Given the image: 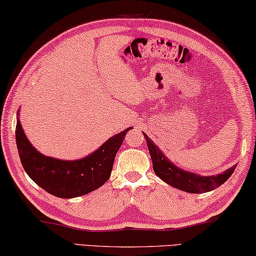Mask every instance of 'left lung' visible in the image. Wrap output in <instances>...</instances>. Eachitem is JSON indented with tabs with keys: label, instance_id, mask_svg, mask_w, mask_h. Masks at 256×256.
I'll return each mask as SVG.
<instances>
[{
	"label": "left lung",
	"instance_id": "obj_1",
	"mask_svg": "<svg viewBox=\"0 0 256 256\" xmlns=\"http://www.w3.org/2000/svg\"><path fill=\"white\" fill-rule=\"evenodd\" d=\"M146 138L148 150L152 161V168H154L155 174L164 180L168 184L174 186L178 190H185L188 193H204L209 192L218 188L226 182L236 169L234 166L230 169H228L226 172L216 174V176H199V174L188 172L179 169L174 163L168 161L164 154L158 150V147L152 142L150 138H148L147 134H144Z\"/></svg>",
	"mask_w": 256,
	"mask_h": 256
}]
</instances>
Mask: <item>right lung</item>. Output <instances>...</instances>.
I'll use <instances>...</instances> for the list:
<instances>
[{
	"label": "right lung",
	"mask_w": 256,
	"mask_h": 256,
	"mask_svg": "<svg viewBox=\"0 0 256 256\" xmlns=\"http://www.w3.org/2000/svg\"><path fill=\"white\" fill-rule=\"evenodd\" d=\"M131 128L114 136L93 154L76 161L48 158L38 152L26 138L19 120L16 144L22 168L30 178L46 192L57 198L71 199L93 192L108 180L115 156Z\"/></svg>",
	"instance_id": "right-lung-1"
}]
</instances>
